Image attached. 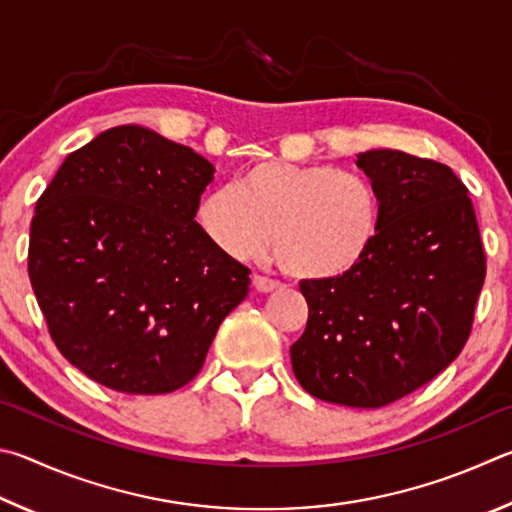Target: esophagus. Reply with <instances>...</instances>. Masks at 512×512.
<instances>
[{"label":"esophagus","instance_id":"obj_1","mask_svg":"<svg viewBox=\"0 0 512 512\" xmlns=\"http://www.w3.org/2000/svg\"><path fill=\"white\" fill-rule=\"evenodd\" d=\"M251 285H254V290L261 292V294H270V292L279 288V283H274V281L265 279V276H258V274L254 276V279H251Z\"/></svg>","mask_w":512,"mask_h":512}]
</instances>
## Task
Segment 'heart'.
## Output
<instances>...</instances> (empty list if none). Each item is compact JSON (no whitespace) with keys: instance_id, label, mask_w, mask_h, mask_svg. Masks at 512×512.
Returning <instances> with one entry per match:
<instances>
[{"instance_id":"1","label":"heart","mask_w":512,"mask_h":512,"mask_svg":"<svg viewBox=\"0 0 512 512\" xmlns=\"http://www.w3.org/2000/svg\"><path fill=\"white\" fill-rule=\"evenodd\" d=\"M197 218L233 258H254L270 245L281 270L299 283H335L369 256L382 222L369 179L330 164L261 161L236 188L202 197Z\"/></svg>"}]
</instances>
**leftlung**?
I'll use <instances>...</instances> for the list:
<instances>
[{"mask_svg": "<svg viewBox=\"0 0 512 512\" xmlns=\"http://www.w3.org/2000/svg\"><path fill=\"white\" fill-rule=\"evenodd\" d=\"M355 164L380 195L378 238L346 279L301 283L310 317L290 355L310 396L378 409L463 351L486 254L468 188L452 168L391 148L360 152Z\"/></svg>", "mask_w": 512, "mask_h": 512, "instance_id": "8db88e82", "label": "left lung"}]
</instances>
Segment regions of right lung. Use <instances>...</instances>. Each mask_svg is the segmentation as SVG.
Returning a JSON list of instances; mask_svg holds the SVG:
<instances>
[{
    "label": "right lung",
    "mask_w": 512,
    "mask_h": 512,
    "mask_svg": "<svg viewBox=\"0 0 512 512\" xmlns=\"http://www.w3.org/2000/svg\"><path fill=\"white\" fill-rule=\"evenodd\" d=\"M215 168L141 125L67 155L35 204L29 279L58 351L121 393L200 373L249 270L195 222Z\"/></svg>",
    "instance_id": "add662e5"
}]
</instances>
